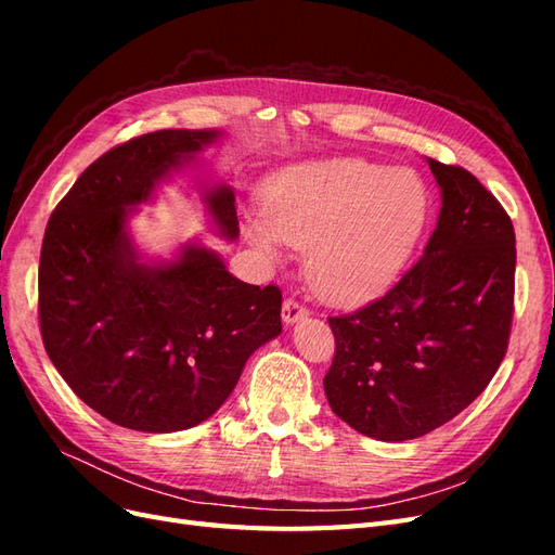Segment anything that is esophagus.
Returning <instances> with one entry per match:
<instances>
[{
    "label": "esophagus",
    "instance_id": "1",
    "mask_svg": "<svg viewBox=\"0 0 555 555\" xmlns=\"http://www.w3.org/2000/svg\"><path fill=\"white\" fill-rule=\"evenodd\" d=\"M308 317V308L306 306H300L296 298H284V304H282V319H284V324H296V322H300V319H306Z\"/></svg>",
    "mask_w": 555,
    "mask_h": 555
}]
</instances>
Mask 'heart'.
I'll use <instances>...</instances> for the list:
<instances>
[{
	"label": "heart",
	"mask_w": 555,
	"mask_h": 555,
	"mask_svg": "<svg viewBox=\"0 0 555 555\" xmlns=\"http://www.w3.org/2000/svg\"><path fill=\"white\" fill-rule=\"evenodd\" d=\"M428 196L410 171L357 157L289 166L266 184L263 217L245 222L268 259L306 249L310 287L333 304H363L391 287L422 236Z\"/></svg>",
	"instance_id": "obj_1"
}]
</instances>
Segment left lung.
Returning a JSON list of instances; mask_svg holds the SVG:
<instances>
[{
    "mask_svg": "<svg viewBox=\"0 0 555 555\" xmlns=\"http://www.w3.org/2000/svg\"><path fill=\"white\" fill-rule=\"evenodd\" d=\"M442 208L410 271L365 308L328 317L331 410L384 442L414 440L473 402L505 359L516 236L509 215L461 166L428 159Z\"/></svg>",
    "mask_w": 555,
    "mask_h": 555,
    "instance_id": "1",
    "label": "left lung"
}]
</instances>
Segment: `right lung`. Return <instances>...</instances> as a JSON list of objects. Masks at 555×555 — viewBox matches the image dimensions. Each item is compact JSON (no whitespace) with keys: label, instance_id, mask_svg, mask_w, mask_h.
<instances>
[{"label":"right lung","instance_id":"obj_1","mask_svg":"<svg viewBox=\"0 0 555 555\" xmlns=\"http://www.w3.org/2000/svg\"><path fill=\"white\" fill-rule=\"evenodd\" d=\"M220 131L143 133L92 162L50 215L39 261V324L50 361L108 422L173 433L206 422L238 384L245 361L282 331L275 284L233 278L212 249L184 245L147 266L127 220L155 184L215 143ZM231 188L206 206L238 236Z\"/></svg>","mask_w":555,"mask_h":555}]
</instances>
